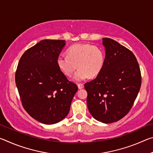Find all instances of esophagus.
Instances as JSON below:
<instances>
[{
    "mask_svg": "<svg viewBox=\"0 0 153 153\" xmlns=\"http://www.w3.org/2000/svg\"><path fill=\"white\" fill-rule=\"evenodd\" d=\"M77 86H78L79 89H82L84 88V84H77Z\"/></svg>",
    "mask_w": 153,
    "mask_h": 153,
    "instance_id": "esophagus-1",
    "label": "esophagus"
}]
</instances>
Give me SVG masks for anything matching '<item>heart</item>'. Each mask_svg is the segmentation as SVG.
Listing matches in <instances>:
<instances>
[{"label":"heart","mask_w":153,"mask_h":153,"mask_svg":"<svg viewBox=\"0 0 153 153\" xmlns=\"http://www.w3.org/2000/svg\"><path fill=\"white\" fill-rule=\"evenodd\" d=\"M105 55L101 49L90 44H76L67 50V56L61 55L56 59L59 69L70 77L77 67L75 75L76 81L97 76L103 68Z\"/></svg>","instance_id":"heart-1"}]
</instances>
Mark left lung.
Returning <instances> with one entry per match:
<instances>
[{"label":"left lung","instance_id":"obj_1","mask_svg":"<svg viewBox=\"0 0 153 153\" xmlns=\"http://www.w3.org/2000/svg\"><path fill=\"white\" fill-rule=\"evenodd\" d=\"M105 59L100 73L84 84L88 108L95 120L116 122L129 113L140 89L139 64L130 50L111 38H102Z\"/></svg>","mask_w":153,"mask_h":153}]
</instances>
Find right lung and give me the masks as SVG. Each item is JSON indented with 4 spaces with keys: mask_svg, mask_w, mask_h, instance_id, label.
Here are the masks:
<instances>
[{
    "mask_svg": "<svg viewBox=\"0 0 153 153\" xmlns=\"http://www.w3.org/2000/svg\"><path fill=\"white\" fill-rule=\"evenodd\" d=\"M65 45L62 40H41L23 54L15 72L23 107L36 120L48 125L68 115L78 89L56 64Z\"/></svg>",
    "mask_w": 153,
    "mask_h": 153,
    "instance_id": "1",
    "label": "right lung"
}]
</instances>
